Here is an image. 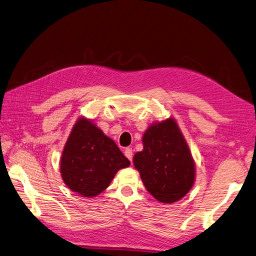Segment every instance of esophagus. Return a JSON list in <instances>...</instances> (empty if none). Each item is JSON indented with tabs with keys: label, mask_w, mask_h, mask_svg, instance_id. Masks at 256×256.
<instances>
[{
	"label": "esophagus",
	"mask_w": 256,
	"mask_h": 256,
	"mask_svg": "<svg viewBox=\"0 0 256 256\" xmlns=\"http://www.w3.org/2000/svg\"><path fill=\"white\" fill-rule=\"evenodd\" d=\"M124 154H126V156L130 161L133 160V150H132V148H126V150H124Z\"/></svg>",
	"instance_id": "34e87169"
}]
</instances>
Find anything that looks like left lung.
Returning <instances> with one entry per match:
<instances>
[{"label":"left lung","mask_w":256,"mask_h":256,"mask_svg":"<svg viewBox=\"0 0 256 256\" xmlns=\"http://www.w3.org/2000/svg\"><path fill=\"white\" fill-rule=\"evenodd\" d=\"M142 145L133 162L147 190L162 203L180 200L194 186L196 166L178 123L173 118L152 123Z\"/></svg>","instance_id":"1"}]
</instances>
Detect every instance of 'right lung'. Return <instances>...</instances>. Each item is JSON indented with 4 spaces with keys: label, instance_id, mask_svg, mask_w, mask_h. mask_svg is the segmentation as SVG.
Returning <instances> with one entry per match:
<instances>
[{
    "label": "right lung",
    "instance_id": "obj_1",
    "mask_svg": "<svg viewBox=\"0 0 256 256\" xmlns=\"http://www.w3.org/2000/svg\"><path fill=\"white\" fill-rule=\"evenodd\" d=\"M130 164L112 140L86 118H80L64 147L60 174L72 192L92 198L110 185L120 168Z\"/></svg>",
    "mask_w": 256,
    "mask_h": 256
}]
</instances>
